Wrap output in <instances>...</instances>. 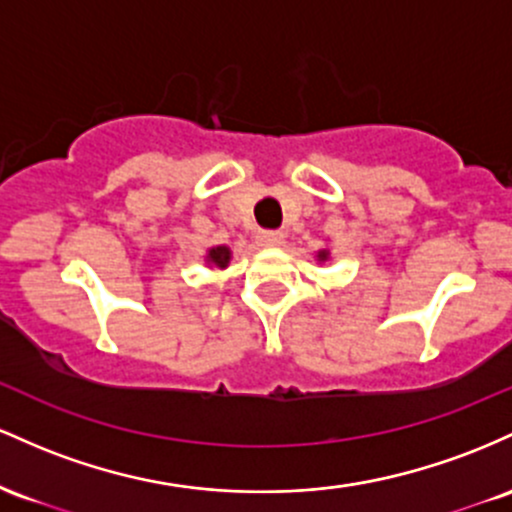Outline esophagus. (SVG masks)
<instances>
[{"label": "esophagus", "mask_w": 512, "mask_h": 512, "mask_svg": "<svg viewBox=\"0 0 512 512\" xmlns=\"http://www.w3.org/2000/svg\"><path fill=\"white\" fill-rule=\"evenodd\" d=\"M258 241H261L263 246H280L285 241V234L278 232V229H268V232L258 234Z\"/></svg>", "instance_id": "obj_1"}]
</instances>
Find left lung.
Returning <instances> with one entry per match:
<instances>
[{
	"label": "left lung",
	"mask_w": 512,
	"mask_h": 512,
	"mask_svg": "<svg viewBox=\"0 0 512 512\" xmlns=\"http://www.w3.org/2000/svg\"><path fill=\"white\" fill-rule=\"evenodd\" d=\"M317 258H319V261H326V258H329V251H326V249H321L319 254H317Z\"/></svg>",
	"instance_id": "8db88e82"
}]
</instances>
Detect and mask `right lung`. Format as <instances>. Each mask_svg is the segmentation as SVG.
<instances>
[{
	"mask_svg": "<svg viewBox=\"0 0 512 512\" xmlns=\"http://www.w3.org/2000/svg\"><path fill=\"white\" fill-rule=\"evenodd\" d=\"M229 258H232V251H229L227 246H212V249H208V256H205V261H208L210 266H215V268H227Z\"/></svg>",
	"mask_w": 512,
	"mask_h": 512,
	"instance_id": "1",
	"label": "right lung"
}]
</instances>
